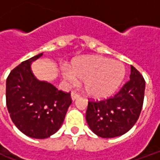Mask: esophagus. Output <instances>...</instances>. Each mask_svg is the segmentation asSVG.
I'll use <instances>...</instances> for the list:
<instances>
[{"label": "esophagus", "instance_id": "obj_1", "mask_svg": "<svg viewBox=\"0 0 160 160\" xmlns=\"http://www.w3.org/2000/svg\"><path fill=\"white\" fill-rule=\"evenodd\" d=\"M80 98V95L78 93H76L75 92H72V93H71V98H72V100L74 101L77 98Z\"/></svg>", "mask_w": 160, "mask_h": 160}]
</instances>
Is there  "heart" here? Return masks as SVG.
<instances>
[{"label":"heart","mask_w":160,"mask_h":160,"mask_svg":"<svg viewBox=\"0 0 160 160\" xmlns=\"http://www.w3.org/2000/svg\"><path fill=\"white\" fill-rule=\"evenodd\" d=\"M64 80L74 84L77 78L83 80L87 93L94 98H104L118 90L126 68L123 63L100 56H86L74 60L69 68L62 70Z\"/></svg>","instance_id":"obj_1"}]
</instances>
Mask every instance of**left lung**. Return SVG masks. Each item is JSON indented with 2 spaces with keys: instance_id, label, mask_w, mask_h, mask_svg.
I'll list each match as a JSON object with an SVG mask.
<instances>
[{
  "instance_id": "1",
  "label": "left lung",
  "mask_w": 160,
  "mask_h": 160,
  "mask_svg": "<svg viewBox=\"0 0 160 160\" xmlns=\"http://www.w3.org/2000/svg\"><path fill=\"white\" fill-rule=\"evenodd\" d=\"M130 80L114 97L99 102H88L86 119L91 130L102 138L121 136L130 129L141 114L145 80L131 66Z\"/></svg>"
}]
</instances>
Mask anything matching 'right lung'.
I'll use <instances>...</instances> for the list:
<instances>
[{
  "instance_id": "obj_1",
  "label": "right lung",
  "mask_w": 160,
  "mask_h": 160,
  "mask_svg": "<svg viewBox=\"0 0 160 160\" xmlns=\"http://www.w3.org/2000/svg\"><path fill=\"white\" fill-rule=\"evenodd\" d=\"M42 53L26 60L11 71L6 84L7 107L12 122L27 136L46 139L56 133L72 104L70 93L40 80L32 71Z\"/></svg>"
}]
</instances>
